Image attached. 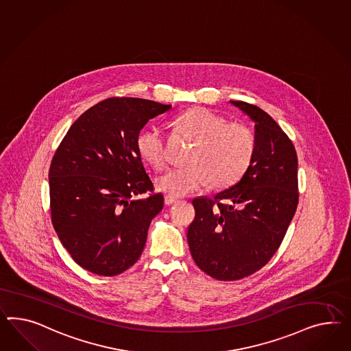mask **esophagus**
Returning <instances> with one entry per match:
<instances>
[{
    "instance_id": "esophagus-1",
    "label": "esophagus",
    "mask_w": 351,
    "mask_h": 351,
    "mask_svg": "<svg viewBox=\"0 0 351 351\" xmlns=\"http://www.w3.org/2000/svg\"><path fill=\"white\" fill-rule=\"evenodd\" d=\"M176 202H178V199H176V198H172L170 195H166V197H165V204H166V206H171V204H173V203H176Z\"/></svg>"
}]
</instances>
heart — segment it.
<instances>
[{
	"instance_id": "1",
	"label": "heart",
	"mask_w": 351,
	"mask_h": 351,
	"mask_svg": "<svg viewBox=\"0 0 351 351\" xmlns=\"http://www.w3.org/2000/svg\"><path fill=\"white\" fill-rule=\"evenodd\" d=\"M173 123L194 144L186 154V166L170 169L157 179L160 191L178 198L200 191L208 184L215 189H225L247 172L254 157L256 139L244 123L228 121L202 107L181 112ZM136 149L156 170L166 166L167 143L161 128L142 130L136 138Z\"/></svg>"
}]
</instances>
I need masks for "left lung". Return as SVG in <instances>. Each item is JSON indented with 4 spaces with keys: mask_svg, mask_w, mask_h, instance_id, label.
<instances>
[{
    "mask_svg": "<svg viewBox=\"0 0 351 351\" xmlns=\"http://www.w3.org/2000/svg\"><path fill=\"white\" fill-rule=\"evenodd\" d=\"M256 123V152L243 178L216 197L193 200L188 228L194 262L219 281H235L265 267L284 240L299 202L294 144L254 104L231 101Z\"/></svg>",
    "mask_w": 351,
    "mask_h": 351,
    "instance_id": "8db88e82",
    "label": "left lung"
}]
</instances>
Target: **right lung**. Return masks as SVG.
Segmentation results:
<instances>
[{
	"label": "right lung",
	"mask_w": 351,
	"mask_h": 351,
	"mask_svg": "<svg viewBox=\"0 0 351 351\" xmlns=\"http://www.w3.org/2000/svg\"><path fill=\"white\" fill-rule=\"evenodd\" d=\"M170 108L142 98H107L86 110L57 147L48 173L52 225L71 258L92 274L120 275L142 254L163 195L154 193L136 138Z\"/></svg>",
	"instance_id": "obj_1"
}]
</instances>
